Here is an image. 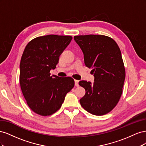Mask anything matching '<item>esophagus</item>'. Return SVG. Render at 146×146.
I'll return each mask as SVG.
<instances>
[{"label": "esophagus", "mask_w": 146, "mask_h": 146, "mask_svg": "<svg viewBox=\"0 0 146 146\" xmlns=\"http://www.w3.org/2000/svg\"><path fill=\"white\" fill-rule=\"evenodd\" d=\"M74 82H75V86H79V85H78L79 81L77 80H75Z\"/></svg>", "instance_id": "esophagus-1"}]
</instances>
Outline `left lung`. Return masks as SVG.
Segmentation results:
<instances>
[{
	"instance_id": "left-lung-1",
	"label": "left lung",
	"mask_w": 146,
	"mask_h": 146,
	"mask_svg": "<svg viewBox=\"0 0 146 146\" xmlns=\"http://www.w3.org/2000/svg\"><path fill=\"white\" fill-rule=\"evenodd\" d=\"M74 38L94 76L93 83H78L86 91L80 105L94 115H104L116 107L122 93L125 70L120 48L114 39L105 35H78Z\"/></svg>"
}]
</instances>
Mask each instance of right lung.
I'll return each mask as SVG.
<instances>
[{"mask_svg":"<svg viewBox=\"0 0 146 146\" xmlns=\"http://www.w3.org/2000/svg\"><path fill=\"white\" fill-rule=\"evenodd\" d=\"M71 36H39L26 46L20 63L19 82L30 108L41 116H50L61 108L66 94L74 86L71 77L50 76Z\"/></svg>","mask_w":146,"mask_h":146,"instance_id":"add662e5","label":"right lung"}]
</instances>
